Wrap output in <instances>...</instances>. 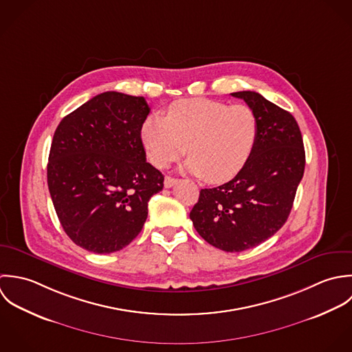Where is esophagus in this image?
Masks as SVG:
<instances>
[{
    "mask_svg": "<svg viewBox=\"0 0 352 352\" xmlns=\"http://www.w3.org/2000/svg\"><path fill=\"white\" fill-rule=\"evenodd\" d=\"M178 182V179H175V178H171V177H166L164 178V188H173L175 184Z\"/></svg>",
    "mask_w": 352,
    "mask_h": 352,
    "instance_id": "obj_1",
    "label": "esophagus"
}]
</instances>
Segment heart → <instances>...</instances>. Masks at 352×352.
<instances>
[{
    "mask_svg": "<svg viewBox=\"0 0 352 352\" xmlns=\"http://www.w3.org/2000/svg\"><path fill=\"white\" fill-rule=\"evenodd\" d=\"M257 135V117L249 106L207 98L175 100L166 117L151 114L140 126L141 142L155 167L166 168L188 151L185 168L210 184H224L245 167Z\"/></svg>",
    "mask_w": 352,
    "mask_h": 352,
    "instance_id": "obj_1",
    "label": "heart"
}]
</instances>
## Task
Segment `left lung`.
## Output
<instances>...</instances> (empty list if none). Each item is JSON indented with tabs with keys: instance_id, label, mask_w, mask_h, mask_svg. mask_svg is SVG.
Masks as SVG:
<instances>
[{
	"instance_id": "1",
	"label": "left lung",
	"mask_w": 352,
	"mask_h": 352,
	"mask_svg": "<svg viewBox=\"0 0 352 352\" xmlns=\"http://www.w3.org/2000/svg\"><path fill=\"white\" fill-rule=\"evenodd\" d=\"M254 111L258 135L245 167L227 184L201 189L190 211L196 231L224 252H243L285 223L305 171V148L295 118L254 91L231 94Z\"/></svg>"
}]
</instances>
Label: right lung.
<instances>
[{
  "mask_svg": "<svg viewBox=\"0 0 352 352\" xmlns=\"http://www.w3.org/2000/svg\"><path fill=\"white\" fill-rule=\"evenodd\" d=\"M149 114L142 96L107 91L63 118L49 163L50 196L72 241L92 253L128 246L148 216L163 174L145 159L140 126Z\"/></svg>",
  "mask_w": 352,
  "mask_h": 352,
  "instance_id": "add662e5",
  "label": "right lung"
}]
</instances>
